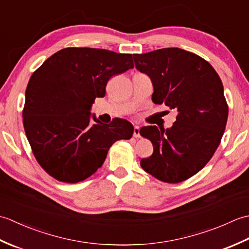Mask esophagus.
I'll return each mask as SVG.
<instances>
[{
  "label": "esophagus",
  "mask_w": 249,
  "mask_h": 249,
  "mask_svg": "<svg viewBox=\"0 0 249 249\" xmlns=\"http://www.w3.org/2000/svg\"><path fill=\"white\" fill-rule=\"evenodd\" d=\"M134 137H135V138H140L139 126H135V127H134Z\"/></svg>",
  "instance_id": "esophagus-1"
}]
</instances>
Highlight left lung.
Here are the masks:
<instances>
[{
	"label": "left lung",
	"mask_w": 249,
	"mask_h": 249,
	"mask_svg": "<svg viewBox=\"0 0 249 249\" xmlns=\"http://www.w3.org/2000/svg\"><path fill=\"white\" fill-rule=\"evenodd\" d=\"M134 60L137 70L152 79L153 103L178 112L170 128L140 129L154 147L140 165L161 182H183L209 162L220 143L228 119L223 83L208 61L179 48L134 54Z\"/></svg>",
	"instance_id": "1"
}]
</instances>
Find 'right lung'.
Returning a JSON list of instances; mask_svg holds the SVG:
<instances>
[{
	"instance_id": "right-lung-1",
	"label": "right lung",
	"mask_w": 249,
	"mask_h": 249,
	"mask_svg": "<svg viewBox=\"0 0 249 249\" xmlns=\"http://www.w3.org/2000/svg\"><path fill=\"white\" fill-rule=\"evenodd\" d=\"M134 67L133 55L95 48H64L31 76L23 127L40 167L53 178L78 183L103 166L115 141L131 138L134 126L115 118L104 124L92 104L104 97L111 77Z\"/></svg>"
}]
</instances>
